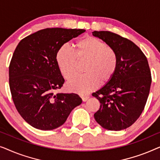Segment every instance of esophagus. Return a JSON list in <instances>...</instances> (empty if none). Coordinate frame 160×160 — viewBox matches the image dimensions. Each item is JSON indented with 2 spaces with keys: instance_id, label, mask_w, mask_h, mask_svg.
Segmentation results:
<instances>
[{
  "instance_id": "obj_1",
  "label": "esophagus",
  "mask_w": 160,
  "mask_h": 160,
  "mask_svg": "<svg viewBox=\"0 0 160 160\" xmlns=\"http://www.w3.org/2000/svg\"><path fill=\"white\" fill-rule=\"evenodd\" d=\"M82 99L83 102H85L89 99V97H88V96H84V97H82Z\"/></svg>"
}]
</instances>
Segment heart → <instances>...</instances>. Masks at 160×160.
Instances as JSON below:
<instances>
[{
    "mask_svg": "<svg viewBox=\"0 0 160 160\" xmlns=\"http://www.w3.org/2000/svg\"><path fill=\"white\" fill-rule=\"evenodd\" d=\"M74 47L75 52L62 46L56 54L57 65L67 80L76 75L79 64L87 63L84 69L86 74L67 83L69 91L85 95L97 89L100 83L106 85L113 79L119 65L114 49L104 41L90 36L78 39Z\"/></svg>",
    "mask_w": 160,
    "mask_h": 160,
    "instance_id": "obj_1",
    "label": "heart"
}]
</instances>
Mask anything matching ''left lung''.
<instances>
[{
  "instance_id": "1",
  "label": "left lung",
  "mask_w": 160,
  "mask_h": 160,
  "mask_svg": "<svg viewBox=\"0 0 160 160\" xmlns=\"http://www.w3.org/2000/svg\"><path fill=\"white\" fill-rule=\"evenodd\" d=\"M92 35L114 49L119 61L113 79L92 93L100 103L94 117L106 130H124L138 119L147 101L152 83L147 58L132 41L114 32Z\"/></svg>"
}]
</instances>
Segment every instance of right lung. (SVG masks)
<instances>
[{
	"mask_svg": "<svg viewBox=\"0 0 160 160\" xmlns=\"http://www.w3.org/2000/svg\"><path fill=\"white\" fill-rule=\"evenodd\" d=\"M83 29L46 28L22 39L10 62L9 87L13 102L30 125L51 130L62 125L82 100L74 93H58L65 82L56 62L59 48Z\"/></svg>",
	"mask_w": 160,
	"mask_h": 160,
	"instance_id": "obj_1",
	"label": "right lung"
}]
</instances>
